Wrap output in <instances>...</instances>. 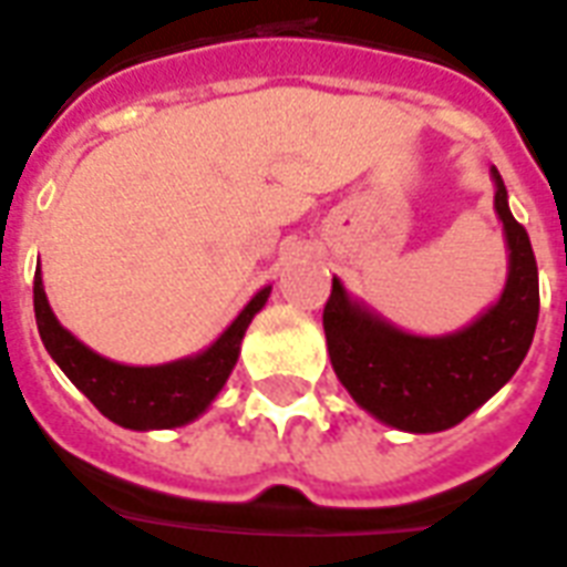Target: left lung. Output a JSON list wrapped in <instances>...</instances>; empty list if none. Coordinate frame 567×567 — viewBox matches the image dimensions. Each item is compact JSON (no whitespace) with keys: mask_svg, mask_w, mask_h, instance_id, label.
I'll return each instance as SVG.
<instances>
[{"mask_svg":"<svg viewBox=\"0 0 567 567\" xmlns=\"http://www.w3.org/2000/svg\"><path fill=\"white\" fill-rule=\"evenodd\" d=\"M496 214L508 240V282L496 306L466 330L422 339L348 300L339 279L323 306L332 369L353 401L380 422L431 434L464 422L520 369L538 323V265L526 228L508 210L494 168Z\"/></svg>","mask_w":567,"mask_h":567,"instance_id":"8db88e82","label":"left lung"}]
</instances>
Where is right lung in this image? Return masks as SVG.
<instances>
[{
    "label": "right lung",
    "mask_w": 567,
    "mask_h": 567,
    "mask_svg": "<svg viewBox=\"0 0 567 567\" xmlns=\"http://www.w3.org/2000/svg\"><path fill=\"white\" fill-rule=\"evenodd\" d=\"M267 297H270V288H261L246 302V309L237 315L235 323L193 360L133 369V365L103 360L101 353L89 351L80 339H73L71 332L55 321L53 309L47 302L41 267L34 270V321H38L43 348L103 416L133 431L178 427L202 416L235 369L246 327L255 312H261Z\"/></svg>",
    "instance_id": "obj_1"
}]
</instances>
